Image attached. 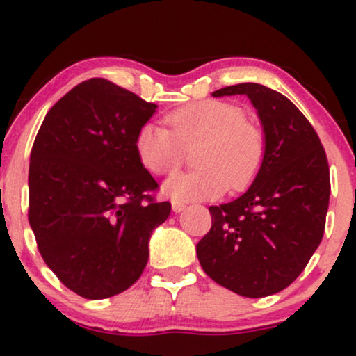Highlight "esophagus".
Segmentation results:
<instances>
[{"instance_id": "obj_1", "label": "esophagus", "mask_w": 356, "mask_h": 356, "mask_svg": "<svg viewBox=\"0 0 356 356\" xmlns=\"http://www.w3.org/2000/svg\"><path fill=\"white\" fill-rule=\"evenodd\" d=\"M184 207H186V202L184 201H172V211L174 212H181V211H184Z\"/></svg>"}]
</instances>
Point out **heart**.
<instances>
[{
	"instance_id": "heart-1",
	"label": "heart",
	"mask_w": 356,
	"mask_h": 356,
	"mask_svg": "<svg viewBox=\"0 0 356 356\" xmlns=\"http://www.w3.org/2000/svg\"><path fill=\"white\" fill-rule=\"evenodd\" d=\"M170 130L140 127L136 137L138 161L152 174H170L181 164V145L197 144L194 164L201 170L177 174L164 182L175 201L216 199L227 187H243L257 174L264 157V136L243 110L220 100L186 105L167 115Z\"/></svg>"
}]
</instances>
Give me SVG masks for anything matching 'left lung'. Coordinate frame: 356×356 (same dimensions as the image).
<instances>
[{"instance_id": "left-lung-1", "label": "left lung", "mask_w": 356, "mask_h": 356, "mask_svg": "<svg viewBox=\"0 0 356 356\" xmlns=\"http://www.w3.org/2000/svg\"><path fill=\"white\" fill-rule=\"evenodd\" d=\"M246 95L264 134L263 164L234 201L211 206V231L195 246L216 283L246 298L288 288L325 232L330 169L316 132L291 100L259 83H239L212 97Z\"/></svg>"}]
</instances>
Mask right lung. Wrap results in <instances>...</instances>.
Here are the masks:
<instances>
[{
    "mask_svg": "<svg viewBox=\"0 0 356 356\" xmlns=\"http://www.w3.org/2000/svg\"><path fill=\"white\" fill-rule=\"evenodd\" d=\"M157 105L105 79H90L56 102L30 155L28 219L47 266L87 300L125 291L149 261V241L170 202L136 152Z\"/></svg>",
    "mask_w": 356,
    "mask_h": 356,
    "instance_id": "add662e5",
    "label": "right lung"
}]
</instances>
